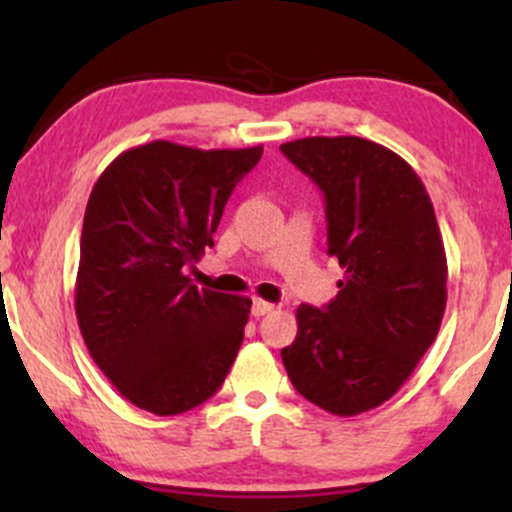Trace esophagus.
<instances>
[{
	"mask_svg": "<svg viewBox=\"0 0 512 512\" xmlns=\"http://www.w3.org/2000/svg\"><path fill=\"white\" fill-rule=\"evenodd\" d=\"M272 310H274V305L267 303V301H262V298H255V301H252V315H255V317H262V315L272 313Z\"/></svg>",
	"mask_w": 512,
	"mask_h": 512,
	"instance_id": "obj_1",
	"label": "esophagus"
}]
</instances>
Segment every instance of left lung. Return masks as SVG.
Instances as JSON below:
<instances>
[{"instance_id": "8db88e82", "label": "left lung", "mask_w": 512, "mask_h": 512, "mask_svg": "<svg viewBox=\"0 0 512 512\" xmlns=\"http://www.w3.org/2000/svg\"><path fill=\"white\" fill-rule=\"evenodd\" d=\"M279 149L325 195L327 252L344 269L334 301L296 310L281 361L308 402L361 414L395 395L440 330L448 262L431 197L404 158L368 139Z\"/></svg>"}]
</instances>
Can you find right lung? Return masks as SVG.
Wrapping results in <instances>:
<instances>
[{"label":"right lung","mask_w":512,"mask_h":512,"mask_svg":"<svg viewBox=\"0 0 512 512\" xmlns=\"http://www.w3.org/2000/svg\"><path fill=\"white\" fill-rule=\"evenodd\" d=\"M252 149L137 146L88 197L76 320L96 366L139 409L173 416L226 380L250 298L197 289L185 269L214 245L223 207L257 161Z\"/></svg>","instance_id":"right-lung-1"}]
</instances>
